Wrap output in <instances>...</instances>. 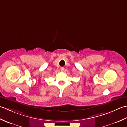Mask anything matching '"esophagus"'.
Masks as SVG:
<instances>
[{
  "label": "esophagus",
  "mask_w": 127,
  "mask_h": 127,
  "mask_svg": "<svg viewBox=\"0 0 127 127\" xmlns=\"http://www.w3.org/2000/svg\"><path fill=\"white\" fill-rule=\"evenodd\" d=\"M61 71H63L64 70V67H61Z\"/></svg>",
  "instance_id": "1"
}]
</instances>
